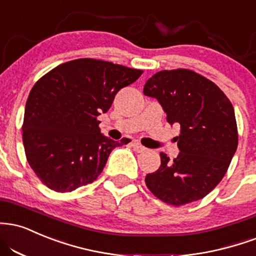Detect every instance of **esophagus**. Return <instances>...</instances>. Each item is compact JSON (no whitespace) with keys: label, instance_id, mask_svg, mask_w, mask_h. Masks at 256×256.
Wrapping results in <instances>:
<instances>
[{"label":"esophagus","instance_id":"esophagus-1","mask_svg":"<svg viewBox=\"0 0 256 256\" xmlns=\"http://www.w3.org/2000/svg\"><path fill=\"white\" fill-rule=\"evenodd\" d=\"M131 146L134 148V150H136L137 152H144L146 150V146H142V144L137 143V142H134V143L131 144Z\"/></svg>","mask_w":256,"mask_h":256}]
</instances>
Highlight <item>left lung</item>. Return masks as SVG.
Returning a JSON list of instances; mask_svg holds the SVG:
<instances>
[{"mask_svg":"<svg viewBox=\"0 0 256 256\" xmlns=\"http://www.w3.org/2000/svg\"><path fill=\"white\" fill-rule=\"evenodd\" d=\"M143 93L158 98L169 124L181 128L176 137L180 154L173 161L160 154L161 166L146 175V187L173 206L204 198L224 178L237 149L232 102L216 83L190 69L156 72Z\"/></svg>","mask_w":256,"mask_h":256,"instance_id":"obj_1","label":"left lung"}]
</instances>
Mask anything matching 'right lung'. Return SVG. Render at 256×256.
<instances>
[{
  "instance_id": "1",
  "label": "right lung",
  "mask_w": 256,
  "mask_h": 256,
  "mask_svg": "<svg viewBox=\"0 0 256 256\" xmlns=\"http://www.w3.org/2000/svg\"><path fill=\"white\" fill-rule=\"evenodd\" d=\"M143 70L80 58L60 64L30 89L22 124L27 162L45 186L72 192L101 174L110 152L125 143L100 132L98 116Z\"/></svg>"
}]
</instances>
